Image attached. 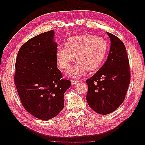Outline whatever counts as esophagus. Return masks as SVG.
I'll use <instances>...</instances> for the list:
<instances>
[{
    "label": "esophagus",
    "instance_id": "1",
    "mask_svg": "<svg viewBox=\"0 0 145 145\" xmlns=\"http://www.w3.org/2000/svg\"><path fill=\"white\" fill-rule=\"evenodd\" d=\"M71 84L72 85H75V84H77V83H78V82H79V81H78V80H72L71 81Z\"/></svg>",
    "mask_w": 145,
    "mask_h": 145
}]
</instances>
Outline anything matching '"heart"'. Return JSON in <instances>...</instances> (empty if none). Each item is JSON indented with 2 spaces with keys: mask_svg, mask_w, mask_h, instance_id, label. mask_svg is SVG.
<instances>
[{
  "mask_svg": "<svg viewBox=\"0 0 145 145\" xmlns=\"http://www.w3.org/2000/svg\"><path fill=\"white\" fill-rule=\"evenodd\" d=\"M108 44L102 37L91 34L74 36L65 42V47H59L57 59L60 68L67 69L74 60L76 64L68 72L69 76L80 77L85 69L93 71L99 68L106 56Z\"/></svg>",
  "mask_w": 145,
  "mask_h": 145,
  "instance_id": "heart-1",
  "label": "heart"
}]
</instances>
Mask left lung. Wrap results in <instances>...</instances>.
Segmentation results:
<instances>
[{"label": "left lung", "mask_w": 145, "mask_h": 145, "mask_svg": "<svg viewBox=\"0 0 145 145\" xmlns=\"http://www.w3.org/2000/svg\"><path fill=\"white\" fill-rule=\"evenodd\" d=\"M111 48L106 62L86 80L88 86L86 100L90 108L106 115L123 102L131 78L128 56L124 43L114 35L107 33Z\"/></svg>", "instance_id": "8db88e82"}]
</instances>
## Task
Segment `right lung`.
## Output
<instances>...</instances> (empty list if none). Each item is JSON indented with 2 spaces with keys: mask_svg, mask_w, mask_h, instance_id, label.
I'll use <instances>...</instances> for the list:
<instances>
[{
  "mask_svg": "<svg viewBox=\"0 0 145 145\" xmlns=\"http://www.w3.org/2000/svg\"><path fill=\"white\" fill-rule=\"evenodd\" d=\"M52 30L35 36L20 47L16 60L14 83L23 106L41 120L56 117L64 107L71 82L57 68V44Z\"/></svg>",
  "mask_w": 145,
  "mask_h": 145,
  "instance_id": "obj_1",
  "label": "right lung"
}]
</instances>
